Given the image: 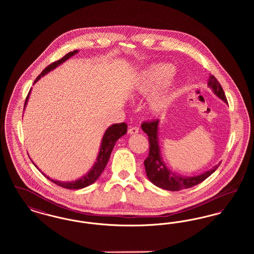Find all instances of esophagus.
<instances>
[{
	"mask_svg": "<svg viewBox=\"0 0 254 254\" xmlns=\"http://www.w3.org/2000/svg\"><path fill=\"white\" fill-rule=\"evenodd\" d=\"M138 132H139V127H130L128 128L129 134H137Z\"/></svg>",
	"mask_w": 254,
	"mask_h": 254,
	"instance_id": "1",
	"label": "esophagus"
}]
</instances>
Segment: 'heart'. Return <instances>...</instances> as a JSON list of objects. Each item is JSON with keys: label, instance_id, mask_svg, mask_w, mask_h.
I'll return each mask as SVG.
<instances>
[{"label": "heart", "instance_id": "b5f03b06", "mask_svg": "<svg viewBox=\"0 0 254 254\" xmlns=\"http://www.w3.org/2000/svg\"><path fill=\"white\" fill-rule=\"evenodd\" d=\"M173 72V68L168 64H160L149 69L142 76L139 90L142 93L150 92L161 85H164L170 75ZM170 94L169 92H163L150 100V108L155 112H161L168 108L170 103Z\"/></svg>", "mask_w": 254, "mask_h": 254}]
</instances>
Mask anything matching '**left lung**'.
<instances>
[{"instance_id": "8db88e82", "label": "left lung", "mask_w": 254, "mask_h": 254, "mask_svg": "<svg viewBox=\"0 0 254 254\" xmlns=\"http://www.w3.org/2000/svg\"><path fill=\"white\" fill-rule=\"evenodd\" d=\"M207 85L210 88H212L213 92L220 99L228 103L227 97L225 95L222 86L213 75H209ZM158 123L159 120L155 119L152 121L143 122L141 126L142 129L148 136L149 152L148 156L144 161V164L146 176L152 184L163 190L178 191L185 189L192 188L194 186L202 183L218 169L220 164L205 173L193 177H184L182 175H176L175 173H172L170 169L166 167L160 155V148L158 145Z\"/></svg>"}]
</instances>
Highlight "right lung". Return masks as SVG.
<instances>
[{"label": "right lung", "instance_id": "obj_1", "mask_svg": "<svg viewBox=\"0 0 254 254\" xmlns=\"http://www.w3.org/2000/svg\"><path fill=\"white\" fill-rule=\"evenodd\" d=\"M77 52H78V50H73L71 52L67 53L66 55H64L63 58H61L60 60L56 61V62L50 64L37 77L36 80L34 81V83L37 82L42 76L46 75L50 70L54 69L56 66H58L60 64L64 63V61L67 60L68 58H70L74 54H76ZM30 90H31V88H30ZM30 90H29V92H28V94L26 96V99H25L24 107H25V105L27 103ZM127 125L126 123L114 124L111 127H109V128L107 129V131L104 134L101 148H100V151H99V154H98V157H97V162L95 163V165L92 167V169H90V171L84 177H82V178H80V179H78V180L74 182H60L50 179L47 175H45L44 173L43 174L52 183L56 184L57 186L62 187L64 189H68V190H80V189H83V188H85V187L93 184L100 177V175L102 174V172L104 171V169L106 168V166H107V164L109 162L111 151H112L114 145L116 144L117 140L120 137H122L123 135H125L127 133Z\"/></svg>", "mask_w": 254, "mask_h": 254}]
</instances>
